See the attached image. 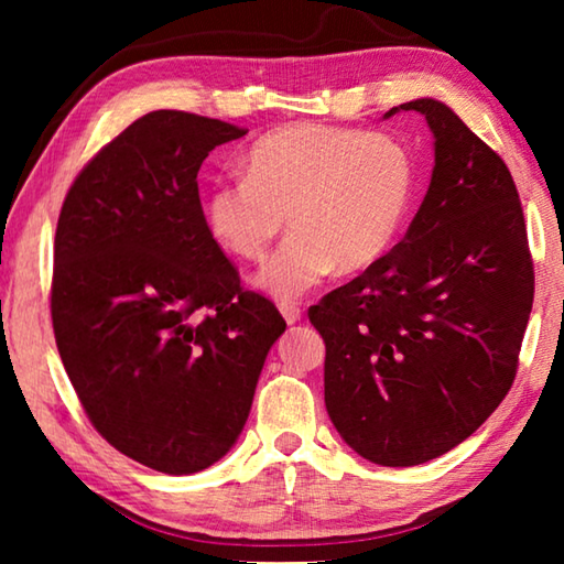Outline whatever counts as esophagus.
I'll use <instances>...</instances> for the list:
<instances>
[{
  "label": "esophagus",
  "mask_w": 564,
  "mask_h": 564,
  "mask_svg": "<svg viewBox=\"0 0 564 564\" xmlns=\"http://www.w3.org/2000/svg\"><path fill=\"white\" fill-rule=\"evenodd\" d=\"M279 311H281V316L285 318V323H299L301 321V305L295 303V301H281L279 303Z\"/></svg>",
  "instance_id": "obj_1"
}]
</instances>
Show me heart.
Wrapping results in <instances>:
<instances>
[{"label": "heart", "mask_w": 564, "mask_h": 564, "mask_svg": "<svg viewBox=\"0 0 564 564\" xmlns=\"http://www.w3.org/2000/svg\"><path fill=\"white\" fill-rule=\"evenodd\" d=\"M246 176L208 191L214 241L241 261H261L289 216L291 236L253 283L299 299L340 271L378 263L405 224L415 196V156L388 131L289 123L248 149Z\"/></svg>", "instance_id": "heart-1"}]
</instances>
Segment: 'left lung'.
<instances>
[{"instance_id":"8db88e82","label":"left lung","mask_w":564,"mask_h":564,"mask_svg":"<svg viewBox=\"0 0 564 564\" xmlns=\"http://www.w3.org/2000/svg\"><path fill=\"white\" fill-rule=\"evenodd\" d=\"M435 169L405 241L311 305L326 408L352 451L388 467L470 437L518 376L534 299L522 204L498 151L445 104L417 99Z\"/></svg>"}]
</instances>
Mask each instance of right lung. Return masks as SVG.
<instances>
[{
    "mask_svg": "<svg viewBox=\"0 0 564 564\" xmlns=\"http://www.w3.org/2000/svg\"><path fill=\"white\" fill-rule=\"evenodd\" d=\"M248 129L151 111L79 171L56 221L52 326L89 423L169 475L214 465L285 330L206 228L198 169Z\"/></svg>",
    "mask_w": 564,
    "mask_h": 564,
    "instance_id": "add662e5",
    "label": "right lung"
}]
</instances>
